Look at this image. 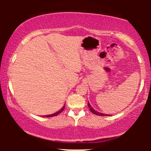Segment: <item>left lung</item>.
I'll return each instance as SVG.
<instances>
[{
  "mask_svg": "<svg viewBox=\"0 0 151 151\" xmlns=\"http://www.w3.org/2000/svg\"><path fill=\"white\" fill-rule=\"evenodd\" d=\"M88 107H89V109H90V110H91V112H93V114H95V115H99V116H104V115H106V114L100 113V112H97V111H96L95 109H94L93 108L92 106H91V105L90 104V103H88Z\"/></svg>",
  "mask_w": 151,
  "mask_h": 151,
  "instance_id": "1",
  "label": "left lung"
}]
</instances>
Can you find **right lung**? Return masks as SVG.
<instances>
[{"label": "right lung", "instance_id": "add662e5", "mask_svg": "<svg viewBox=\"0 0 151 151\" xmlns=\"http://www.w3.org/2000/svg\"><path fill=\"white\" fill-rule=\"evenodd\" d=\"M64 108H65V106H63V107L61 108V109H60V110L59 111H58L57 112H55V113H54V114H52V115H46V117L47 118H49V117H53V116H56V115H58V114H60V112H62L63 111V109H64Z\"/></svg>", "mask_w": 151, "mask_h": 151}]
</instances>
